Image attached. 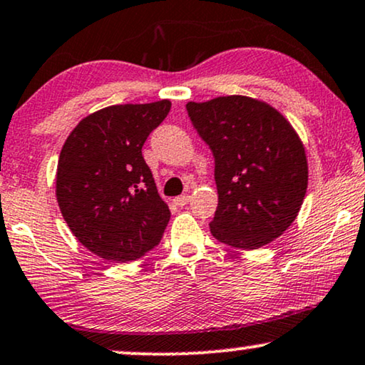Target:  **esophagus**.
I'll return each instance as SVG.
<instances>
[{"label": "esophagus", "mask_w": 365, "mask_h": 365, "mask_svg": "<svg viewBox=\"0 0 365 365\" xmlns=\"http://www.w3.org/2000/svg\"><path fill=\"white\" fill-rule=\"evenodd\" d=\"M175 205H178V207H183V205H187L188 202H190V195H180V197H177L175 198Z\"/></svg>", "instance_id": "obj_1"}]
</instances>
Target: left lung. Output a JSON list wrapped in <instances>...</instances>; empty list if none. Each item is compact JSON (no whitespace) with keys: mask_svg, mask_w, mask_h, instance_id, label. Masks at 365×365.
Returning <instances> with one entry per match:
<instances>
[{"mask_svg":"<svg viewBox=\"0 0 365 365\" xmlns=\"http://www.w3.org/2000/svg\"><path fill=\"white\" fill-rule=\"evenodd\" d=\"M187 111L215 157L212 235L244 250L274 242L297 218L307 192L309 163L299 133L279 110L252 96L188 101Z\"/></svg>","mask_w":365,"mask_h":365,"instance_id":"1","label":"left lung"}]
</instances>
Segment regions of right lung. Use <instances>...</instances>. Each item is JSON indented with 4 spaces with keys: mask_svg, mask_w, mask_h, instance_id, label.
<instances>
[{
    "mask_svg": "<svg viewBox=\"0 0 365 365\" xmlns=\"http://www.w3.org/2000/svg\"><path fill=\"white\" fill-rule=\"evenodd\" d=\"M172 101L111 105L68 135L56 168V200L73 235L111 262L137 260L158 245L170 220L142 147Z\"/></svg>",
    "mask_w": 365,
    "mask_h": 365,
    "instance_id": "1",
    "label": "right lung"
}]
</instances>
